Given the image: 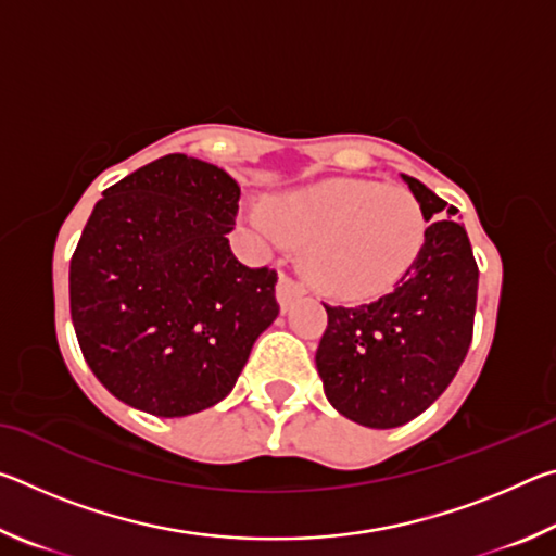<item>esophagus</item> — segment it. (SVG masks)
Instances as JSON below:
<instances>
[{"label": "esophagus", "mask_w": 556, "mask_h": 556, "mask_svg": "<svg viewBox=\"0 0 556 556\" xmlns=\"http://www.w3.org/2000/svg\"><path fill=\"white\" fill-rule=\"evenodd\" d=\"M299 296H304V287L296 285V281L291 277L281 275L279 281H277V301H279L281 312H287V308L294 304Z\"/></svg>", "instance_id": "esophagus-1"}]
</instances>
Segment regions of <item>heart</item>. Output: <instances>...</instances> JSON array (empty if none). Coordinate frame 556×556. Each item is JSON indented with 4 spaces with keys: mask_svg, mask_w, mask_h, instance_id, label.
Masks as SVG:
<instances>
[{
    "mask_svg": "<svg viewBox=\"0 0 556 556\" xmlns=\"http://www.w3.org/2000/svg\"><path fill=\"white\" fill-rule=\"evenodd\" d=\"M252 223L269 240L308 244L306 275L326 296L368 301L407 275L427 242L429 220L407 188L321 181L269 203Z\"/></svg>",
    "mask_w": 556,
    "mask_h": 556,
    "instance_id": "1",
    "label": "heart"
}]
</instances>
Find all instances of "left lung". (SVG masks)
<instances>
[{
	"mask_svg": "<svg viewBox=\"0 0 556 556\" xmlns=\"http://www.w3.org/2000/svg\"><path fill=\"white\" fill-rule=\"evenodd\" d=\"M425 208L427 242L392 294L361 306H326L316 351L326 400L370 429L419 417L444 392L473 336L478 267L464 225L441 218L446 201L404 176Z\"/></svg>",
	"mask_w": 556,
	"mask_h": 556,
	"instance_id": "8db88e82",
	"label": "left lung"
}]
</instances>
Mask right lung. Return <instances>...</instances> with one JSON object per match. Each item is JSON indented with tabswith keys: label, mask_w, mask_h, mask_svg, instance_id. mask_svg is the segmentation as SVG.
Wrapping results in <instances>:
<instances>
[{
	"label": "right lung",
	"mask_w": 556,
	"mask_h": 556,
	"mask_svg": "<svg viewBox=\"0 0 556 556\" xmlns=\"http://www.w3.org/2000/svg\"><path fill=\"white\" fill-rule=\"evenodd\" d=\"M238 201L223 168L168 154L92 208L71 260V318L119 402L168 419L213 407L277 318V271L230 250Z\"/></svg>",
	"instance_id": "obj_1"
}]
</instances>
